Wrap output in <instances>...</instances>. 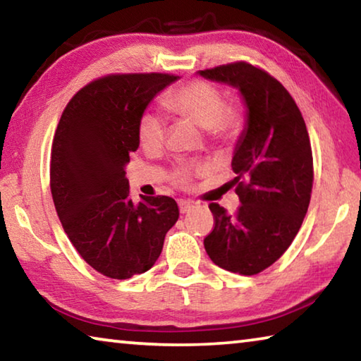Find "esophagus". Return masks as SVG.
I'll return each mask as SVG.
<instances>
[{"mask_svg": "<svg viewBox=\"0 0 361 361\" xmlns=\"http://www.w3.org/2000/svg\"><path fill=\"white\" fill-rule=\"evenodd\" d=\"M178 207H180V212L181 213H188L189 210L192 209L194 204L189 202V200H178Z\"/></svg>", "mask_w": 361, "mask_h": 361, "instance_id": "obj_1", "label": "esophagus"}]
</instances>
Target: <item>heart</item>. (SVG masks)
Returning <instances> with one entry per match:
<instances>
[{"label": "heart", "instance_id": "1", "mask_svg": "<svg viewBox=\"0 0 361 361\" xmlns=\"http://www.w3.org/2000/svg\"><path fill=\"white\" fill-rule=\"evenodd\" d=\"M164 105L180 119H188L204 129L210 140L226 143L237 135L240 129V114L235 108L224 105L219 89L207 81H192L172 90L164 97ZM167 122L156 111L143 113L138 122V138L145 148L154 149L162 145ZM204 167L181 166L173 172V181L186 186L195 170Z\"/></svg>", "mask_w": 361, "mask_h": 361}]
</instances>
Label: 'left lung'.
<instances>
[{
  "mask_svg": "<svg viewBox=\"0 0 361 361\" xmlns=\"http://www.w3.org/2000/svg\"><path fill=\"white\" fill-rule=\"evenodd\" d=\"M199 75L239 89L247 106L231 162L240 207L229 215L209 205L215 228L204 247L216 266L255 276L286 252L307 213L314 183L309 133L288 90L264 70L235 62Z\"/></svg>",
  "mask_w": 361,
  "mask_h": 361,
  "instance_id": "obj_1",
  "label": "left lung"
}]
</instances>
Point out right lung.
Listing matches in <instances>:
<instances>
[{"instance_id":"right-lung-1","label":"right lung","mask_w":361,"mask_h":361,"mask_svg":"<svg viewBox=\"0 0 361 361\" xmlns=\"http://www.w3.org/2000/svg\"><path fill=\"white\" fill-rule=\"evenodd\" d=\"M176 79L162 73L95 79L68 102L54 135L51 192L60 223L81 258L109 279L149 271L180 216L167 195L133 204L126 178L146 106Z\"/></svg>"}]
</instances>
